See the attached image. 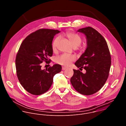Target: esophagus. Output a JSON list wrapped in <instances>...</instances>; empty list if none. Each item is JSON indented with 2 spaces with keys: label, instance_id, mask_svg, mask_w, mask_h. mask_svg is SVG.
<instances>
[{
  "label": "esophagus",
  "instance_id": "1",
  "mask_svg": "<svg viewBox=\"0 0 126 126\" xmlns=\"http://www.w3.org/2000/svg\"><path fill=\"white\" fill-rule=\"evenodd\" d=\"M67 68L66 67H65V66H63V67H62V69H63V70H66Z\"/></svg>",
  "mask_w": 126,
  "mask_h": 126
}]
</instances>
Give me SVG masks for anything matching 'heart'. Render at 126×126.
Returning a JSON list of instances; mask_svg holds the SVG:
<instances>
[{"label":"heart","instance_id":"1","mask_svg":"<svg viewBox=\"0 0 126 126\" xmlns=\"http://www.w3.org/2000/svg\"><path fill=\"white\" fill-rule=\"evenodd\" d=\"M67 37L68 38L69 41L72 44L73 47L74 48H76L79 47L82 41V39L81 36L77 33L72 32H67L66 34ZM60 39V37L58 36L55 39L52 43V49L53 51L56 50L57 47L58 42ZM76 59V57L72 55L67 54H63L56 58V62L60 64L68 66L72 62L74 61Z\"/></svg>","mask_w":126,"mask_h":126}]
</instances>
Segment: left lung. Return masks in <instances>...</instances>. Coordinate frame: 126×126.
Returning a JSON list of instances; mask_svg holds the SVG:
<instances>
[{"mask_svg":"<svg viewBox=\"0 0 126 126\" xmlns=\"http://www.w3.org/2000/svg\"><path fill=\"white\" fill-rule=\"evenodd\" d=\"M84 34L87 40L85 52L75 65L84 68L85 74L74 69L70 82L79 93L89 95L100 90L105 83L111 65V57L107 43L97 31L88 27L78 30Z\"/></svg>","mask_w":126,"mask_h":126,"instance_id":"8db88e82","label":"left lung"}]
</instances>
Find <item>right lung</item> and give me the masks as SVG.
Listing matches in <instances>:
<instances>
[{
    "instance_id": "1",
    "label": "right lung",
    "mask_w": 126,
    "mask_h": 126,
    "mask_svg": "<svg viewBox=\"0 0 126 126\" xmlns=\"http://www.w3.org/2000/svg\"><path fill=\"white\" fill-rule=\"evenodd\" d=\"M60 32L58 30L40 29L27 36L20 47L16 60L17 78L23 88L32 94L47 92L54 75L62 70L58 64L46 70H42L41 65L44 61H50L48 57L53 54L52 42L54 36Z\"/></svg>"
}]
</instances>
